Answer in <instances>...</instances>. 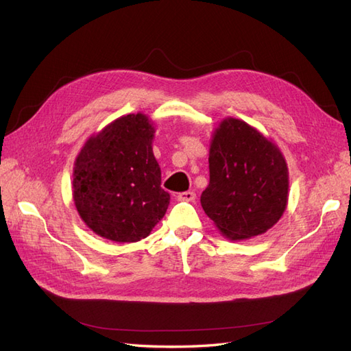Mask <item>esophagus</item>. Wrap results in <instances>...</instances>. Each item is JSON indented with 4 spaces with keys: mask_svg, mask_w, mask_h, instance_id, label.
I'll use <instances>...</instances> for the list:
<instances>
[{
    "mask_svg": "<svg viewBox=\"0 0 351 351\" xmlns=\"http://www.w3.org/2000/svg\"><path fill=\"white\" fill-rule=\"evenodd\" d=\"M178 200L181 202H194L195 200V193L194 191H185V193H179L176 195Z\"/></svg>",
    "mask_w": 351,
    "mask_h": 351,
    "instance_id": "1",
    "label": "esophagus"
}]
</instances>
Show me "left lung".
Masks as SVG:
<instances>
[{
  "mask_svg": "<svg viewBox=\"0 0 351 351\" xmlns=\"http://www.w3.org/2000/svg\"><path fill=\"white\" fill-rule=\"evenodd\" d=\"M209 176L200 203L222 236L252 239L282 218L289 197L286 160L271 139L246 121L228 117L215 129Z\"/></svg>",
  "mask_w": 351,
  "mask_h": 351,
  "instance_id": "1",
  "label": "left lung"
}]
</instances>
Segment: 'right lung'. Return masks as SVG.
Instances as JSON below:
<instances>
[{"label":"right lung","mask_w":351,"mask_h":351,"mask_svg":"<svg viewBox=\"0 0 351 351\" xmlns=\"http://www.w3.org/2000/svg\"><path fill=\"white\" fill-rule=\"evenodd\" d=\"M154 133L148 115L128 114L92 134L78 152L73 199L95 234L132 243L149 236L165 217L170 195L160 186Z\"/></svg>","instance_id":"add662e5"}]
</instances>
